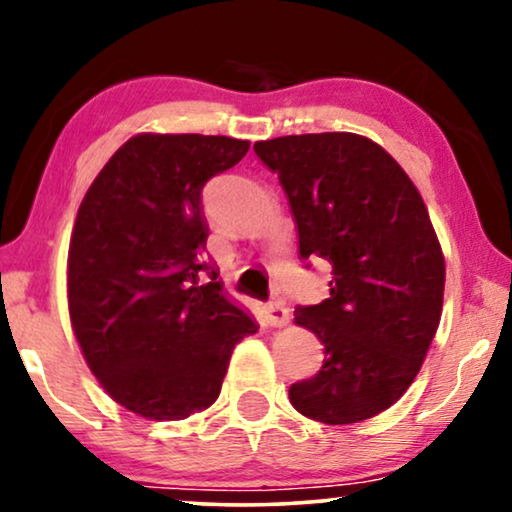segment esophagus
Instances as JSON below:
<instances>
[{"label":"esophagus","instance_id":"obj_1","mask_svg":"<svg viewBox=\"0 0 512 512\" xmlns=\"http://www.w3.org/2000/svg\"><path fill=\"white\" fill-rule=\"evenodd\" d=\"M265 314H268V319H270V324L272 326H286L289 324V319H291V314H289V310H286V307L279 303V300H270L268 305H265Z\"/></svg>","mask_w":512,"mask_h":512}]
</instances>
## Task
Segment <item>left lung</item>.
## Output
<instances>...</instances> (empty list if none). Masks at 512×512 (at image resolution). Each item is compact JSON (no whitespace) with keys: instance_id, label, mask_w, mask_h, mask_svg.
I'll list each match as a JSON object with an SVG mask.
<instances>
[{"instance_id":"8db88e82","label":"left lung","mask_w":512,"mask_h":512,"mask_svg":"<svg viewBox=\"0 0 512 512\" xmlns=\"http://www.w3.org/2000/svg\"><path fill=\"white\" fill-rule=\"evenodd\" d=\"M254 151L289 195L300 256L333 265L331 298L296 307L326 359L291 384L293 408L324 424L375 417L417 377L443 312L445 258L422 195L354 132L277 137Z\"/></svg>"}]
</instances>
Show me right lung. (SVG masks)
<instances>
[{"label": "right lung", "instance_id": "add662e5", "mask_svg": "<svg viewBox=\"0 0 512 512\" xmlns=\"http://www.w3.org/2000/svg\"><path fill=\"white\" fill-rule=\"evenodd\" d=\"M247 151V139L142 132L81 202L67 256L69 319L88 368L130 412L186 419L207 410L235 345L258 331L219 272L195 286L209 235L200 191Z\"/></svg>", "mask_w": 512, "mask_h": 512}]
</instances>
